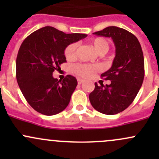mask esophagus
<instances>
[{"label":"esophagus","mask_w":159,"mask_h":159,"mask_svg":"<svg viewBox=\"0 0 159 159\" xmlns=\"http://www.w3.org/2000/svg\"><path fill=\"white\" fill-rule=\"evenodd\" d=\"M84 80L83 79H81V78H78V84H82L83 82H84Z\"/></svg>","instance_id":"1"}]
</instances>
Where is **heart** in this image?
I'll return each instance as SVG.
<instances>
[{
    "mask_svg": "<svg viewBox=\"0 0 159 159\" xmlns=\"http://www.w3.org/2000/svg\"><path fill=\"white\" fill-rule=\"evenodd\" d=\"M90 44L92 45L96 52L100 55H104L106 54L110 48V44L108 41L105 38L102 37L92 38L90 41ZM77 48L78 44L76 43L70 44L66 48L65 51V55L68 60H74L76 57ZM100 70L99 65H84V64H79L74 66L73 70L77 75L81 77V78H90L94 72Z\"/></svg>",
    "mask_w": 159,
    "mask_h": 159,
    "instance_id": "heart-1",
    "label": "heart"
}]
</instances>
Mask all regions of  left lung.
Listing matches in <instances>:
<instances>
[{
	"label": "left lung",
	"instance_id": "left-lung-1",
	"mask_svg": "<svg viewBox=\"0 0 159 159\" xmlns=\"http://www.w3.org/2000/svg\"><path fill=\"white\" fill-rule=\"evenodd\" d=\"M93 34L112 38L115 57L110 69L101 75L110 80V84L94 83L89 100L98 111L115 115L132 103L142 87L145 76L143 52L138 38L123 28L110 26Z\"/></svg>",
	"mask_w": 159,
	"mask_h": 159
}]
</instances>
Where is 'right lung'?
Returning <instances> with one entry per match:
<instances>
[{"mask_svg": "<svg viewBox=\"0 0 159 159\" xmlns=\"http://www.w3.org/2000/svg\"><path fill=\"white\" fill-rule=\"evenodd\" d=\"M86 37L84 34H65L47 26L24 40L16 60V78L22 94L35 111L54 115L68 106L77 79L68 75L63 81H58L52 74L66 62L65 48Z\"/></svg>", "mask_w": 159, "mask_h": 159, "instance_id": "1", "label": "right lung"}]
</instances>
